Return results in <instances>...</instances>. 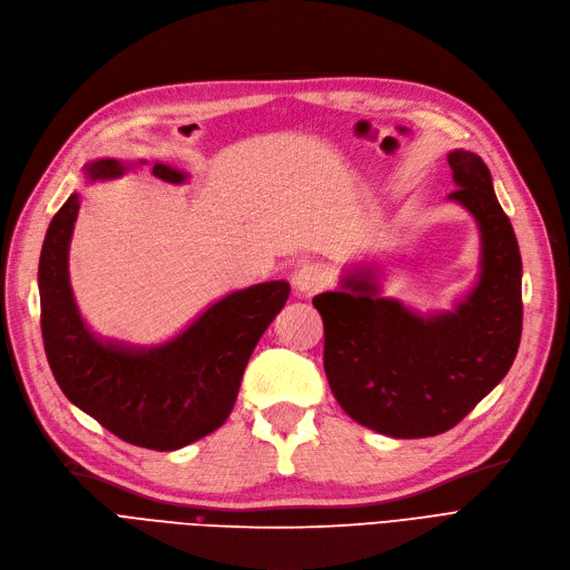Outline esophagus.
Returning a JSON list of instances; mask_svg holds the SVG:
<instances>
[{
    "label": "esophagus",
    "mask_w": 570,
    "mask_h": 570,
    "mask_svg": "<svg viewBox=\"0 0 570 570\" xmlns=\"http://www.w3.org/2000/svg\"><path fill=\"white\" fill-rule=\"evenodd\" d=\"M330 283V271L323 264H306L297 271L294 276V287H297L302 294H315Z\"/></svg>",
    "instance_id": "34e87169"
}]
</instances>
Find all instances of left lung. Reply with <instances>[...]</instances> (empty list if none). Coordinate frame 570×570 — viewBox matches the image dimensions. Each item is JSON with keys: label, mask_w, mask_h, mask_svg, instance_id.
Returning a JSON list of instances; mask_svg holds the SVG:
<instances>
[{"label": "left lung", "mask_w": 570, "mask_h": 570, "mask_svg": "<svg viewBox=\"0 0 570 570\" xmlns=\"http://www.w3.org/2000/svg\"><path fill=\"white\" fill-rule=\"evenodd\" d=\"M482 232V276L451 313L421 317L379 299L362 273L313 297L325 325V374L344 412L381 435L432 438L461 423L512 367L521 338V255L480 156L449 154Z\"/></svg>", "instance_id": "1"}]
</instances>
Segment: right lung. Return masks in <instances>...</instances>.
I'll use <instances>...</instances> for the list:
<instances>
[{"label":"right lung","instance_id":"obj_1","mask_svg":"<svg viewBox=\"0 0 570 570\" xmlns=\"http://www.w3.org/2000/svg\"><path fill=\"white\" fill-rule=\"evenodd\" d=\"M124 170V164L102 158L88 177L111 179ZM151 173L173 185L185 179L164 164H154ZM77 213L79 194H72L51 219L39 257L43 351L60 391L135 446L173 451L210 435L229 419L247 360L285 306L289 285L271 281L234 292L164 346L102 341L81 321L67 273Z\"/></svg>","mask_w":570,"mask_h":570}]
</instances>
